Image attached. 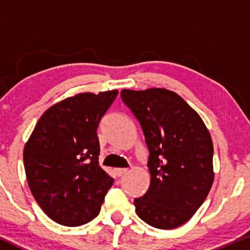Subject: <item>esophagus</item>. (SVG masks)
I'll return each instance as SVG.
<instances>
[{
	"instance_id": "esophagus-1",
	"label": "esophagus",
	"mask_w": 250,
	"mask_h": 250,
	"mask_svg": "<svg viewBox=\"0 0 250 250\" xmlns=\"http://www.w3.org/2000/svg\"><path fill=\"white\" fill-rule=\"evenodd\" d=\"M128 173V169L127 168H116L115 169V174L117 176H123L125 174Z\"/></svg>"
}]
</instances>
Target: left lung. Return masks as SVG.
<instances>
[{"mask_svg":"<svg viewBox=\"0 0 250 250\" xmlns=\"http://www.w3.org/2000/svg\"><path fill=\"white\" fill-rule=\"evenodd\" d=\"M139 120L149 149L150 185L134 200L141 220L174 229L190 219L214 182V147L199 114L174 91L163 88L121 91Z\"/></svg>","mask_w":250,"mask_h":250,"instance_id":"1","label":"left lung"}]
</instances>
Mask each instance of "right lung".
Instances as JSON below:
<instances>
[{
  "mask_svg": "<svg viewBox=\"0 0 250 250\" xmlns=\"http://www.w3.org/2000/svg\"><path fill=\"white\" fill-rule=\"evenodd\" d=\"M117 90L81 93L51 105L24 146L30 191L51 220L76 227L99 215L114 179L99 165L97 127Z\"/></svg>",
  "mask_w": 250,
  "mask_h": 250,
  "instance_id": "1",
  "label": "right lung"
}]
</instances>
